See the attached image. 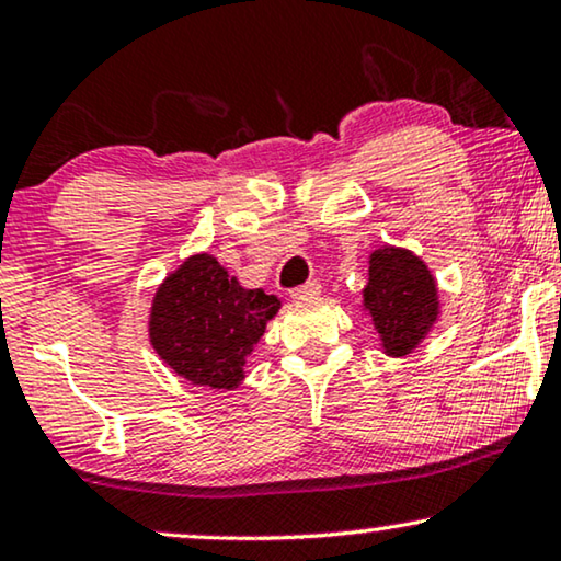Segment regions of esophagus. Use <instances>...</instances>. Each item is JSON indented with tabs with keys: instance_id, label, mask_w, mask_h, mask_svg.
<instances>
[{
	"instance_id": "1",
	"label": "esophagus",
	"mask_w": 561,
	"mask_h": 561,
	"mask_svg": "<svg viewBox=\"0 0 561 561\" xmlns=\"http://www.w3.org/2000/svg\"><path fill=\"white\" fill-rule=\"evenodd\" d=\"M320 282L318 279H310V282H305V284H299V287H295L289 291V297L291 299H307V297H314V295H320Z\"/></svg>"
}]
</instances>
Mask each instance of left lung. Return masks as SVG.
Returning <instances> with one entry per match:
<instances>
[{"instance_id": "8db88e82", "label": "left lung", "mask_w": 561, "mask_h": 561, "mask_svg": "<svg viewBox=\"0 0 561 561\" xmlns=\"http://www.w3.org/2000/svg\"><path fill=\"white\" fill-rule=\"evenodd\" d=\"M363 310L370 314L386 356H409L439 318L437 282L409 249H376L368 262Z\"/></svg>"}]
</instances>
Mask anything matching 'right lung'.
<instances>
[{"label":"right lung","mask_w":561,"mask_h":561,"mask_svg":"<svg viewBox=\"0 0 561 561\" xmlns=\"http://www.w3.org/2000/svg\"><path fill=\"white\" fill-rule=\"evenodd\" d=\"M279 307L264 289L241 287L216 256L193 254L154 291L149 343L178 376L231 391Z\"/></svg>","instance_id":"right-lung-1"}]
</instances>
